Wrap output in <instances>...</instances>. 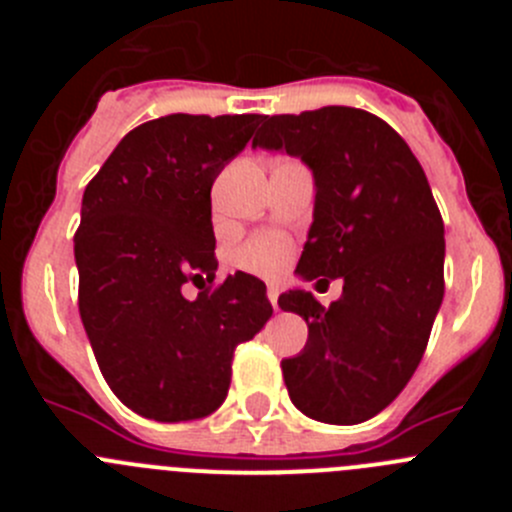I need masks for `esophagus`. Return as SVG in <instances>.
<instances>
[{"instance_id":"34e87169","label":"esophagus","mask_w":512,"mask_h":512,"mask_svg":"<svg viewBox=\"0 0 512 512\" xmlns=\"http://www.w3.org/2000/svg\"><path fill=\"white\" fill-rule=\"evenodd\" d=\"M266 295H269V302L274 305V310H279V287L277 284H269V289H266Z\"/></svg>"}]
</instances>
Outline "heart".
Returning <instances> with one entry per match:
<instances>
[{
	"label": "heart",
	"mask_w": 512,
	"mask_h": 512,
	"mask_svg": "<svg viewBox=\"0 0 512 512\" xmlns=\"http://www.w3.org/2000/svg\"><path fill=\"white\" fill-rule=\"evenodd\" d=\"M289 243L279 233H259L246 241L238 251V264L243 269L259 271V274H274L287 264Z\"/></svg>",
	"instance_id": "1"
}]
</instances>
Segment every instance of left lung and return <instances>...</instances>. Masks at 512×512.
<instances>
[{
  "instance_id": "8db88e82",
  "label": "left lung",
  "mask_w": 512,
  "mask_h": 512,
  "mask_svg": "<svg viewBox=\"0 0 512 512\" xmlns=\"http://www.w3.org/2000/svg\"><path fill=\"white\" fill-rule=\"evenodd\" d=\"M256 146L300 156L315 176L297 274L343 279L330 307L305 289L279 297L307 323L302 354L282 361L289 397L320 423H364L410 382L443 300L446 241L431 184L408 143L356 107L264 117Z\"/></svg>"
}]
</instances>
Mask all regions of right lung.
Here are the masks:
<instances>
[{
  "instance_id": "obj_1",
  "label": "right lung",
  "mask_w": 512,
  "mask_h": 512,
  "mask_svg": "<svg viewBox=\"0 0 512 512\" xmlns=\"http://www.w3.org/2000/svg\"><path fill=\"white\" fill-rule=\"evenodd\" d=\"M264 115H166L130 130L81 200L79 312L122 405L176 423L215 413L238 343L271 318L261 279L215 282L210 192ZM207 281L197 301L181 287Z\"/></svg>"
}]
</instances>
